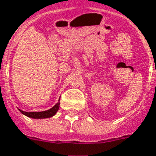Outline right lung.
<instances>
[{
    "label": "right lung",
    "instance_id": "add662e5",
    "mask_svg": "<svg viewBox=\"0 0 156 156\" xmlns=\"http://www.w3.org/2000/svg\"><path fill=\"white\" fill-rule=\"evenodd\" d=\"M59 101V100H58ZM58 101L57 103L54 107L47 111H43V112H25L19 109V111L25 116L34 118V119H44V118H49L54 116L57 113L58 110L59 109V102Z\"/></svg>",
    "mask_w": 156,
    "mask_h": 156
}]
</instances>
